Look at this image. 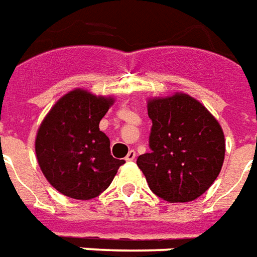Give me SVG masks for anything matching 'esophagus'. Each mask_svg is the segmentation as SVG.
<instances>
[{
  "label": "esophagus",
  "instance_id": "obj_1",
  "mask_svg": "<svg viewBox=\"0 0 257 257\" xmlns=\"http://www.w3.org/2000/svg\"><path fill=\"white\" fill-rule=\"evenodd\" d=\"M134 159H136V151H134V150H130L128 154L125 155V161H127V162H132Z\"/></svg>",
  "mask_w": 257,
  "mask_h": 257
}]
</instances>
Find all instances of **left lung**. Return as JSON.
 <instances>
[{"label":"left lung","mask_w":257,"mask_h":257,"mask_svg":"<svg viewBox=\"0 0 257 257\" xmlns=\"http://www.w3.org/2000/svg\"><path fill=\"white\" fill-rule=\"evenodd\" d=\"M151 152L137 165L154 194L186 203L208 190L220 175L225 139L220 123L192 96L178 92L148 100Z\"/></svg>","instance_id":"1"}]
</instances>
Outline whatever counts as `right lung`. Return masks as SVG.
<instances>
[{"mask_svg":"<svg viewBox=\"0 0 257 257\" xmlns=\"http://www.w3.org/2000/svg\"><path fill=\"white\" fill-rule=\"evenodd\" d=\"M113 102L111 96L78 88L58 99L37 130L39 166L49 183L67 197H98L124 164L111 157L110 141L99 130Z\"/></svg>","mask_w":257,"mask_h":257,"instance_id":"add662e5","label":"right lung"}]
</instances>
